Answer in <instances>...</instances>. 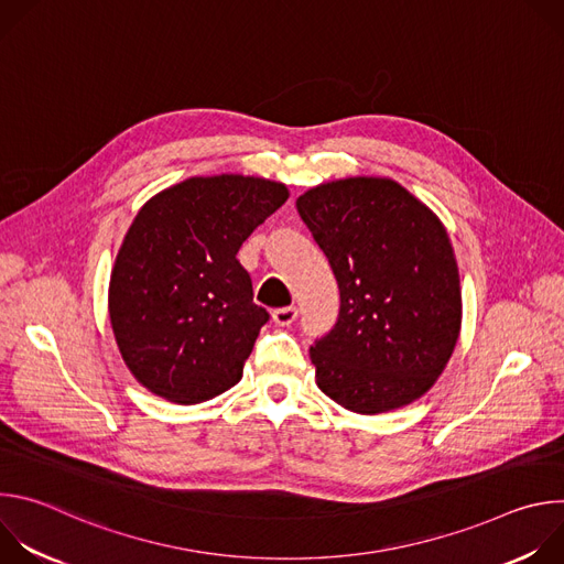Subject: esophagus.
<instances>
[{
    "mask_svg": "<svg viewBox=\"0 0 564 564\" xmlns=\"http://www.w3.org/2000/svg\"><path fill=\"white\" fill-rule=\"evenodd\" d=\"M296 316H299V307L296 305H288V307H276L274 312H272V318H274V324H279V326H292L294 321H296Z\"/></svg>",
    "mask_w": 564,
    "mask_h": 564,
    "instance_id": "34e87169",
    "label": "esophagus"
}]
</instances>
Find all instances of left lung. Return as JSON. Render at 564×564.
Segmentation results:
<instances>
[{"label": "left lung", "instance_id": "left-lung-1", "mask_svg": "<svg viewBox=\"0 0 564 564\" xmlns=\"http://www.w3.org/2000/svg\"><path fill=\"white\" fill-rule=\"evenodd\" d=\"M339 285V316L310 346L316 383L377 415L422 397L462 326L455 254L440 218L390 178H346L296 198Z\"/></svg>", "mask_w": 564, "mask_h": 564}]
</instances>
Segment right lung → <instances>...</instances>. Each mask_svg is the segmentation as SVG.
<instances>
[{"mask_svg": "<svg viewBox=\"0 0 564 564\" xmlns=\"http://www.w3.org/2000/svg\"><path fill=\"white\" fill-rule=\"evenodd\" d=\"M288 200L281 183L223 174L153 196L118 252L109 316L133 377L174 404L238 383L270 312L236 254Z\"/></svg>", "mask_w": 564, "mask_h": 564, "instance_id": "add662e5", "label": "right lung"}]
</instances>
